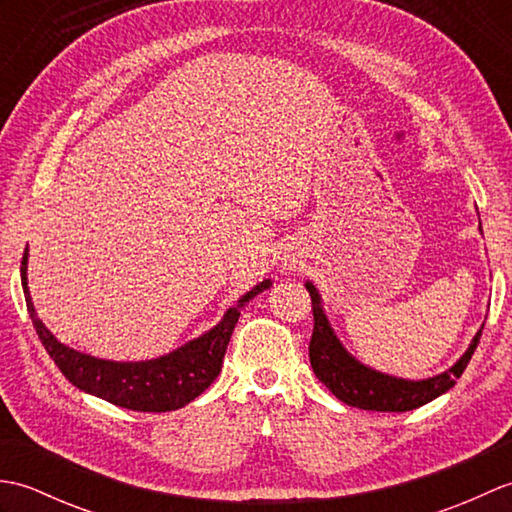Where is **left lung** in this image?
I'll use <instances>...</instances> for the list:
<instances>
[{
    "label": "left lung",
    "instance_id": "1",
    "mask_svg": "<svg viewBox=\"0 0 512 512\" xmlns=\"http://www.w3.org/2000/svg\"><path fill=\"white\" fill-rule=\"evenodd\" d=\"M306 288L312 297L314 312V330L310 341V365L314 369V376L341 402L356 409L411 411L427 405V402L436 400L442 394H447L455 385V380L462 376L466 365H469L484 330L482 323L469 347H466V352L449 369H444V372L420 380L400 378L394 374L378 372V369L361 363L354 354L347 352V347L336 336L328 314H325L319 288L310 279L306 281Z\"/></svg>",
    "mask_w": 512,
    "mask_h": 512
}]
</instances>
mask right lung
Listing matches in <instances>:
<instances>
[{
    "mask_svg": "<svg viewBox=\"0 0 512 512\" xmlns=\"http://www.w3.org/2000/svg\"><path fill=\"white\" fill-rule=\"evenodd\" d=\"M270 286H273V279L259 281L222 314V319L211 330L169 354L147 358V361H107V358L85 354L61 343L43 325L28 290V248L21 262V288H24L28 314L54 365L76 389L132 411H176L198 398L220 374L228 341L244 306Z\"/></svg>",
    "mask_w": 512,
    "mask_h": 512,
    "instance_id": "1",
    "label": "right lung"
}]
</instances>
